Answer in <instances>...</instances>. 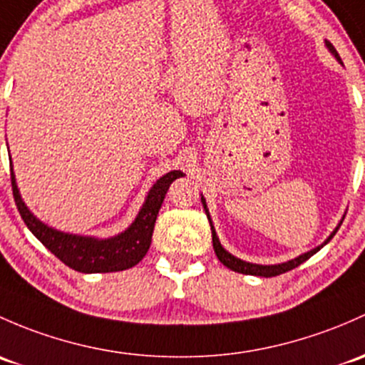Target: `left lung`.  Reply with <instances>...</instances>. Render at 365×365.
Segmentation results:
<instances>
[{
  "label": "left lung",
  "mask_w": 365,
  "mask_h": 365,
  "mask_svg": "<svg viewBox=\"0 0 365 365\" xmlns=\"http://www.w3.org/2000/svg\"><path fill=\"white\" fill-rule=\"evenodd\" d=\"M325 47H327L329 52H331L332 56H334L336 59L341 63V57H339V53L336 52L334 45H332L331 41L325 40ZM201 202H202V206H205V212H206V217H208V220H210V225H212L213 250H215V253H217L218 260H220V262L224 264L225 267H229V269L236 271V273L252 274V276H264V278H271V276H278V274H282V273H287V271L294 269V267L301 266L302 262H306V260H308L309 257H313L314 253L320 250V248H324L325 245H327L329 241H331L332 237H334V234L337 232V229L341 227V224H343V220H344V217L341 218V222H339V224H337V227L331 234H329L327 240H325L322 245H318V247H314L313 250H309V252H306V253H301V255H299V257H295V259H292V260H287V262L269 264V266H266V264H253V262H247V260H241V259H237V257H234L232 253H229L227 250H225V248L222 247L220 240H218L217 231H215L212 217H210V212H208V206H206V199L202 197V195H201ZM344 215H346V213H344Z\"/></svg>",
  "instance_id": "left-lung-1"
}]
</instances>
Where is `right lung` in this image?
Here are the masks:
<instances>
[{"instance_id":"1","label":"right lung","mask_w":365,"mask_h":365,"mask_svg":"<svg viewBox=\"0 0 365 365\" xmlns=\"http://www.w3.org/2000/svg\"><path fill=\"white\" fill-rule=\"evenodd\" d=\"M10 171L15 205L24 224L45 245V248H48L57 259L80 273H113V271H124L136 266L150 248L153 225H155L157 213L166 197L168 189L176 178L185 176L178 170L160 176L150 187L143 206L125 231L110 237H96L57 231L34 217L19 192L14 168H10Z\"/></svg>"}]
</instances>
